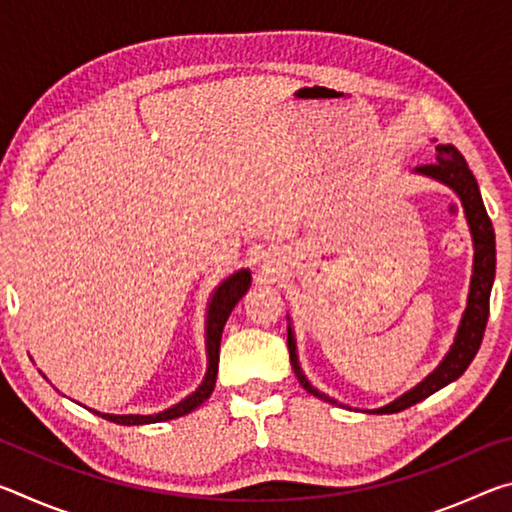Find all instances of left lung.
Returning a JSON list of instances; mask_svg holds the SVG:
<instances>
[{"instance_id":"left-lung-1","label":"left lung","mask_w":512,"mask_h":512,"mask_svg":"<svg viewBox=\"0 0 512 512\" xmlns=\"http://www.w3.org/2000/svg\"><path fill=\"white\" fill-rule=\"evenodd\" d=\"M415 173H422V176H429L438 183L452 187L456 196L461 198L467 225H470L472 241H474V266H472V282H470V293H467V307L461 318V325H458L454 345L445 354V359L440 361V366L431 372L429 377H424L418 386H413L409 393L397 397L395 402L381 406V409H372L368 413H397L409 409V406L422 402L424 397L433 395L440 388L452 384L470 366L476 352L481 348L485 325H488V314H490V291L492 282H495V266H497V250H495V230H492V221L488 212H485L483 198L479 192V185H476V178L472 176L470 167L461 153H458L456 146L452 144H438L436 146V160L431 164H422V167L415 169ZM289 357L293 372H296L298 381L305 388L307 393L320 397V400L336 404V400L320 393L318 388L309 384L305 372L300 370L298 354H296V339H293V329L289 325Z\"/></svg>"}]
</instances>
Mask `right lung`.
<instances>
[{
	"mask_svg": "<svg viewBox=\"0 0 512 512\" xmlns=\"http://www.w3.org/2000/svg\"><path fill=\"white\" fill-rule=\"evenodd\" d=\"M250 287V271L248 268H241L235 275L225 277V280L216 287L214 296L210 300V307H207V320H205V345H207V372L203 384L196 388L192 395H187L183 402L173 404L171 409L160 411L155 415H110V413H99L103 420L117 422V424H151V422H164L180 418V415L192 413L198 409L207 397L212 395L214 384H216V372H219V348H221V334L225 327V320H228L230 311L235 309L237 302L244 298V293Z\"/></svg>",
	"mask_w": 512,
	"mask_h": 512,
	"instance_id": "1",
	"label": "right lung"
}]
</instances>
